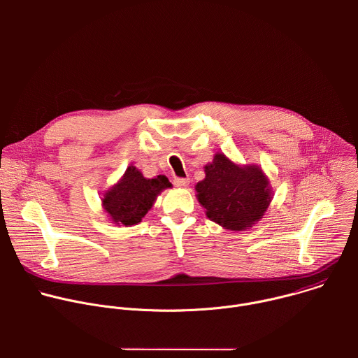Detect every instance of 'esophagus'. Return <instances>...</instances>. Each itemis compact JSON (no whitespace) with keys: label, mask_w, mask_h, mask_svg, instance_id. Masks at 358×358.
Returning <instances> with one entry per match:
<instances>
[{"label":"esophagus","mask_w":358,"mask_h":358,"mask_svg":"<svg viewBox=\"0 0 358 358\" xmlns=\"http://www.w3.org/2000/svg\"><path fill=\"white\" fill-rule=\"evenodd\" d=\"M188 184H189V180H188V178H182V177H177V178H174V185H176V187L185 188Z\"/></svg>","instance_id":"1"}]
</instances>
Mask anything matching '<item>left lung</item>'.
Instances as JSON below:
<instances>
[{"instance_id": "8db88e82", "label": "left lung", "mask_w": 358, "mask_h": 358, "mask_svg": "<svg viewBox=\"0 0 358 358\" xmlns=\"http://www.w3.org/2000/svg\"><path fill=\"white\" fill-rule=\"evenodd\" d=\"M207 217L231 231H243L259 221L271 202L269 181L257 166L239 167L224 155L206 166V178L195 187Z\"/></svg>"}]
</instances>
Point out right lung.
<instances>
[{
    "label": "right lung",
    "instance_id": "add662e5",
    "mask_svg": "<svg viewBox=\"0 0 358 358\" xmlns=\"http://www.w3.org/2000/svg\"><path fill=\"white\" fill-rule=\"evenodd\" d=\"M171 187L164 176L144 178L143 174L130 166L123 178L101 198L103 208L117 225H136L152 207L157 195Z\"/></svg>",
    "mask_w": 358,
    "mask_h": 358
}]
</instances>
